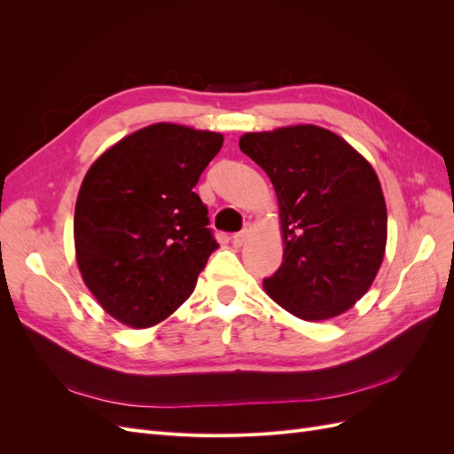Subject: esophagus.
I'll return each mask as SVG.
<instances>
[{
  "mask_svg": "<svg viewBox=\"0 0 454 454\" xmlns=\"http://www.w3.org/2000/svg\"><path fill=\"white\" fill-rule=\"evenodd\" d=\"M250 232H252V225L246 223V227L240 232H237L235 237H232V246H235V248H240V246H244L246 240H248Z\"/></svg>",
  "mask_w": 454,
  "mask_h": 454,
  "instance_id": "esophagus-1",
  "label": "esophagus"
}]
</instances>
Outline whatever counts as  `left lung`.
I'll return each mask as SVG.
<instances>
[{"instance_id":"8db88e82","label":"left lung","mask_w":454,"mask_h":454,"mask_svg":"<svg viewBox=\"0 0 454 454\" xmlns=\"http://www.w3.org/2000/svg\"><path fill=\"white\" fill-rule=\"evenodd\" d=\"M240 149L263 168L278 199L282 265L265 294L307 322L352 309L373 284L388 212L371 162L316 125L246 132Z\"/></svg>"}]
</instances>
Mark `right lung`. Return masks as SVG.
Listing matches in <instances>:
<instances>
[{"instance_id":"right-lung-1","label":"right lung","mask_w":454,"mask_h":454,"mask_svg":"<svg viewBox=\"0 0 454 454\" xmlns=\"http://www.w3.org/2000/svg\"><path fill=\"white\" fill-rule=\"evenodd\" d=\"M222 145L219 132L155 122L90 164L75 202V259L117 322L153 327L193 294L217 248L193 187Z\"/></svg>"}]
</instances>
